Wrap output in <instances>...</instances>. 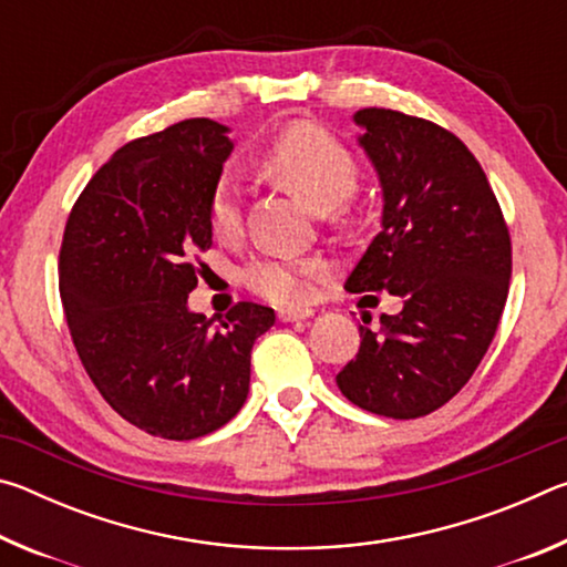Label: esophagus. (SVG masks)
<instances>
[{
    "label": "esophagus",
    "mask_w": 567,
    "mask_h": 567,
    "mask_svg": "<svg viewBox=\"0 0 567 567\" xmlns=\"http://www.w3.org/2000/svg\"><path fill=\"white\" fill-rule=\"evenodd\" d=\"M312 310H280L277 318H280V322H302L307 318H312Z\"/></svg>",
    "instance_id": "34e87169"
}]
</instances>
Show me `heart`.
I'll return each mask as SVG.
<instances>
[{"mask_svg":"<svg viewBox=\"0 0 567 567\" xmlns=\"http://www.w3.org/2000/svg\"><path fill=\"white\" fill-rule=\"evenodd\" d=\"M267 175L295 192L315 213L340 207L358 187V162L330 132L315 124H292L260 152ZM209 225L215 235L233 237L243 225V187L235 177H219L209 197ZM328 275V265L315 257H260L249 262L243 280L265 300L297 307L312 300L315 282Z\"/></svg>","mask_w":567,"mask_h":567,"instance_id":"b5f03b06","label":"heart"}]
</instances>
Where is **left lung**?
<instances>
[{"label":"left lung","instance_id":"left-lung-1","mask_svg":"<svg viewBox=\"0 0 567 567\" xmlns=\"http://www.w3.org/2000/svg\"><path fill=\"white\" fill-rule=\"evenodd\" d=\"M352 120L380 177L382 229L344 290H388L402 310L382 315L378 332L360 324V352L338 388L362 410L412 420L453 400L491 348L511 285V233L453 132L380 107Z\"/></svg>","mask_w":567,"mask_h":567}]
</instances>
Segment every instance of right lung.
<instances>
[{
    "mask_svg": "<svg viewBox=\"0 0 567 567\" xmlns=\"http://www.w3.org/2000/svg\"><path fill=\"white\" fill-rule=\"evenodd\" d=\"M227 132L197 117L124 145L76 197L62 237L60 295L84 370L114 412L165 440L237 415L249 352L275 324L272 307L255 302H237L219 328L187 307L195 249L213 247Z\"/></svg>",
    "mask_w": 567,
    "mask_h": 567,
    "instance_id": "right-lung-1",
    "label": "right lung"
}]
</instances>
